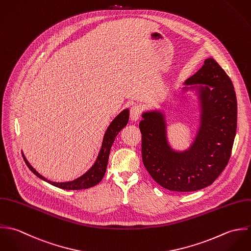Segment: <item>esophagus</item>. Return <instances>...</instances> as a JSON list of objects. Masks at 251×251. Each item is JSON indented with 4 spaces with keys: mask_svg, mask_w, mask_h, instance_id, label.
<instances>
[{
    "mask_svg": "<svg viewBox=\"0 0 251 251\" xmlns=\"http://www.w3.org/2000/svg\"><path fill=\"white\" fill-rule=\"evenodd\" d=\"M143 112V107L140 105V104H134L131 109H130V117H131V120L133 121H137L141 114Z\"/></svg>",
    "mask_w": 251,
    "mask_h": 251,
    "instance_id": "obj_1",
    "label": "esophagus"
}]
</instances>
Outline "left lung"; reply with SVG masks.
Instances as JSON below:
<instances>
[{"label": "left lung", "mask_w": 251, "mask_h": 251, "mask_svg": "<svg viewBox=\"0 0 251 251\" xmlns=\"http://www.w3.org/2000/svg\"><path fill=\"white\" fill-rule=\"evenodd\" d=\"M185 84H205L199 87L200 129L188 151L171 149L165 118L160 111L143 113L144 119L139 125L146 169L162 187L177 192L200 190L219 176L229 162L237 130L234 85L214 59H205Z\"/></svg>", "instance_id": "left-lung-1"}]
</instances>
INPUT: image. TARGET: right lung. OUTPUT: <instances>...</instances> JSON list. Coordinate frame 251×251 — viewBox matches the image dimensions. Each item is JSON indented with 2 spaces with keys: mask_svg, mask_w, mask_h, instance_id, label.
Listing matches in <instances>:
<instances>
[{
  "mask_svg": "<svg viewBox=\"0 0 251 251\" xmlns=\"http://www.w3.org/2000/svg\"><path fill=\"white\" fill-rule=\"evenodd\" d=\"M128 120H129V109H124L113 119V121L110 123V125L108 126V128L103 136L101 148H100V151L98 157H97L96 162L91 167V169L88 170V172H86L83 176H81L80 177H78L73 181H68V182L50 181V180L47 179L46 177H44L42 175H40L29 164V162L24 157V155H22L23 159H24L26 165L28 166V168L31 170V172L34 173V175H36L38 177L42 178L43 180L50 183L51 185H53V186H56V187L62 188V189H66V190H80V189H87V188L93 187L96 184H98L101 180V178L103 177L105 170H106V166H107V161H108V156H109V151L111 149V146H112L116 136L118 135V133L127 125Z\"/></svg>",
  "mask_w": 251,
  "mask_h": 251,
  "instance_id": "1",
  "label": "right lung"
}]
</instances>
